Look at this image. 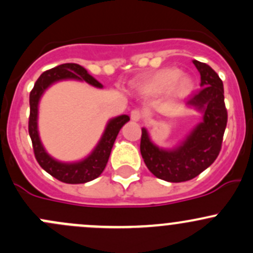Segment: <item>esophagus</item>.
Wrapping results in <instances>:
<instances>
[{"label": "esophagus", "mask_w": 253, "mask_h": 253, "mask_svg": "<svg viewBox=\"0 0 253 253\" xmlns=\"http://www.w3.org/2000/svg\"><path fill=\"white\" fill-rule=\"evenodd\" d=\"M131 119L133 121H139L142 119V111L138 110V109H134V110L131 111Z\"/></svg>", "instance_id": "obj_1"}]
</instances>
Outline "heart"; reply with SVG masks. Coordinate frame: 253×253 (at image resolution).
Masks as SVG:
<instances>
[{"mask_svg": "<svg viewBox=\"0 0 253 253\" xmlns=\"http://www.w3.org/2000/svg\"><path fill=\"white\" fill-rule=\"evenodd\" d=\"M177 70H163L153 76V78L145 84V89L150 93H165L172 89L178 96H183L192 88V82L187 77H180Z\"/></svg>", "mask_w": 253, "mask_h": 253, "instance_id": "b5f03b06", "label": "heart"}]
</instances>
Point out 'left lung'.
<instances>
[{
	"label": "left lung",
	"instance_id": "left-lung-1",
	"mask_svg": "<svg viewBox=\"0 0 253 253\" xmlns=\"http://www.w3.org/2000/svg\"><path fill=\"white\" fill-rule=\"evenodd\" d=\"M193 65L201 75L202 88L188 98L186 105L202 111L203 121L171 150L153 144L147 129L142 128L141 154L145 165L153 175L169 182L192 180L213 164L220 153L228 122L221 79L207 63L193 60Z\"/></svg>",
	"mask_w": 253,
	"mask_h": 253
}]
</instances>
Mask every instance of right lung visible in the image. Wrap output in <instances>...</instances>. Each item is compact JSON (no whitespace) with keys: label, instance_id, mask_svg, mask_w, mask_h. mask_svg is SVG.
Segmentation results:
<instances>
[{"label":"right lung","instance_id":"obj_1","mask_svg":"<svg viewBox=\"0 0 253 253\" xmlns=\"http://www.w3.org/2000/svg\"><path fill=\"white\" fill-rule=\"evenodd\" d=\"M62 79L85 81L86 83L98 86V88L103 86L95 78H93L86 72V70H84L77 63H63L57 67L45 71L38 78L34 84V88L30 91V115L28 129H29V136L32 138L35 159L45 171L65 183H84L94 180L104 171L106 164H108L115 139H116L121 127L127 121H129V117L127 115H121V116L110 120L95 149L88 158L82 162L67 164V163H60L52 159L45 152L44 147L40 142L39 133H38V104H39L40 96L42 95L45 89L55 82L62 81Z\"/></svg>","mask_w":253,"mask_h":253}]
</instances>
